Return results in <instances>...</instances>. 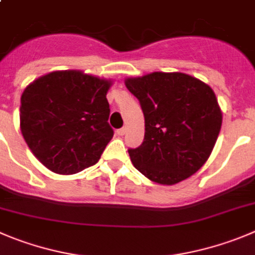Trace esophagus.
Here are the masks:
<instances>
[{
    "label": "esophagus",
    "mask_w": 255,
    "mask_h": 255,
    "mask_svg": "<svg viewBox=\"0 0 255 255\" xmlns=\"http://www.w3.org/2000/svg\"><path fill=\"white\" fill-rule=\"evenodd\" d=\"M126 132H127V128L123 127V128H120V129L117 130V134H118V135H125Z\"/></svg>",
    "instance_id": "1"
}]
</instances>
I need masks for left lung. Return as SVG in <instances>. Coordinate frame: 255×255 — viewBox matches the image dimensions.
Here are the masks:
<instances>
[{
    "mask_svg": "<svg viewBox=\"0 0 255 255\" xmlns=\"http://www.w3.org/2000/svg\"><path fill=\"white\" fill-rule=\"evenodd\" d=\"M125 84L144 116L143 142L128 149L133 166L161 185L177 184L203 167L223 122L214 90L177 71L127 78Z\"/></svg>",
    "mask_w": 255,
    "mask_h": 255,
    "instance_id": "8db88e82",
    "label": "left lung"
}]
</instances>
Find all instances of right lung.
Here are the masks:
<instances>
[{"mask_svg":"<svg viewBox=\"0 0 255 255\" xmlns=\"http://www.w3.org/2000/svg\"><path fill=\"white\" fill-rule=\"evenodd\" d=\"M112 80L80 70L37 78L21 95L20 128L37 160L60 175L95 165L113 137L107 93Z\"/></svg>","mask_w":255,"mask_h":255,"instance_id":"right-lung-1","label":"right lung"}]
</instances>
